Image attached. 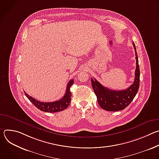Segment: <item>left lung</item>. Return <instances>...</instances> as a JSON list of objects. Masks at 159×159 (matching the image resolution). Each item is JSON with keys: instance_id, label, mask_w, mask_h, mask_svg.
I'll use <instances>...</instances> for the list:
<instances>
[{"instance_id": "left-lung-1", "label": "left lung", "mask_w": 159, "mask_h": 159, "mask_svg": "<svg viewBox=\"0 0 159 159\" xmlns=\"http://www.w3.org/2000/svg\"><path fill=\"white\" fill-rule=\"evenodd\" d=\"M133 45L136 55V70L133 84L125 90H115L104 87L95 79L91 78V84L97 96L98 102L103 109L109 111H118L126 108L137 94L140 86V68L139 58L134 42Z\"/></svg>"}]
</instances>
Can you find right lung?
Returning <instances> with one entry per match:
<instances>
[{
	"instance_id": "obj_1",
	"label": "right lung",
	"mask_w": 159,
	"mask_h": 159,
	"mask_svg": "<svg viewBox=\"0 0 159 159\" xmlns=\"http://www.w3.org/2000/svg\"><path fill=\"white\" fill-rule=\"evenodd\" d=\"M74 82V81L72 79L68 83L66 93L64 96L61 99L51 102H44L37 101L31 96H30L28 94H26L25 91L24 92L28 99L39 110L48 112H57L66 109L70 105L72 96V93L70 92V87L73 85Z\"/></svg>"
}]
</instances>
